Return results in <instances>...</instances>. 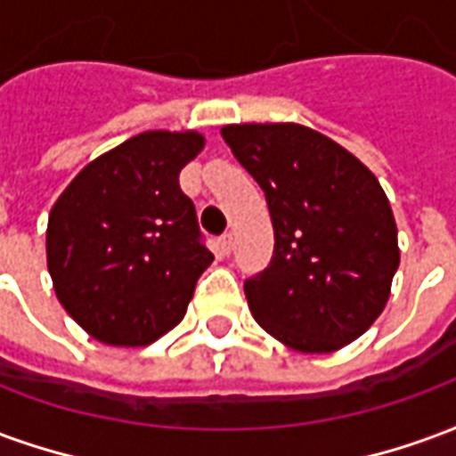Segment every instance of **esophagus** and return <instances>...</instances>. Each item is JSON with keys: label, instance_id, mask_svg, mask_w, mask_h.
Segmentation results:
<instances>
[{"label": "esophagus", "instance_id": "1", "mask_svg": "<svg viewBox=\"0 0 456 456\" xmlns=\"http://www.w3.org/2000/svg\"><path fill=\"white\" fill-rule=\"evenodd\" d=\"M219 248H222V254H232V248H234V237L232 234H222L219 237Z\"/></svg>", "mask_w": 456, "mask_h": 456}]
</instances>
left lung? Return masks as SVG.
Returning <instances> with one entry per match:
<instances>
[{"mask_svg":"<svg viewBox=\"0 0 456 456\" xmlns=\"http://www.w3.org/2000/svg\"><path fill=\"white\" fill-rule=\"evenodd\" d=\"M222 136L266 192L276 239L266 271L244 283L254 320L303 354L359 339L383 313L401 264L381 183L303 124H227Z\"/></svg>","mask_w":456,"mask_h":456,"instance_id":"obj_1","label":"left lung"}]
</instances>
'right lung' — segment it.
Returning <instances> with one entry per match:
<instances>
[{
	"instance_id": "add662e5",
	"label": "right lung",
	"mask_w": 456,
	"mask_h": 456,
	"mask_svg": "<svg viewBox=\"0 0 456 456\" xmlns=\"http://www.w3.org/2000/svg\"><path fill=\"white\" fill-rule=\"evenodd\" d=\"M205 149L200 131H143L90 160L48 215L45 258L55 296L110 346H146L178 325L202 271L180 170Z\"/></svg>"
}]
</instances>
